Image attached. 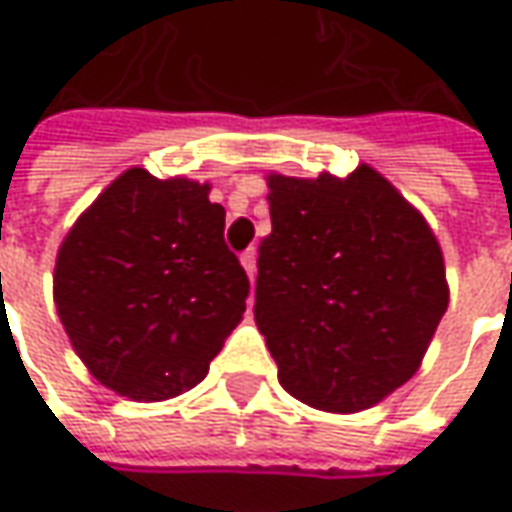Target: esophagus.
<instances>
[{
    "instance_id": "34e87169",
    "label": "esophagus",
    "mask_w": 512,
    "mask_h": 512,
    "mask_svg": "<svg viewBox=\"0 0 512 512\" xmlns=\"http://www.w3.org/2000/svg\"><path fill=\"white\" fill-rule=\"evenodd\" d=\"M256 259H259L256 248H248L242 253V267H245V273H248L250 281H256Z\"/></svg>"
}]
</instances>
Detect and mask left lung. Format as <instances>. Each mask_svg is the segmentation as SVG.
I'll return each mask as SVG.
<instances>
[{"label":"left lung","instance_id":"8db88e82","mask_svg":"<svg viewBox=\"0 0 512 512\" xmlns=\"http://www.w3.org/2000/svg\"><path fill=\"white\" fill-rule=\"evenodd\" d=\"M264 180L273 231L259 248L256 327L279 383L329 414L377 406L417 375L448 310L440 242L369 163Z\"/></svg>","mask_w":512,"mask_h":512}]
</instances>
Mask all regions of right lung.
<instances>
[{
    "label": "right lung",
    "instance_id": "add662e5",
    "mask_svg": "<svg viewBox=\"0 0 512 512\" xmlns=\"http://www.w3.org/2000/svg\"><path fill=\"white\" fill-rule=\"evenodd\" d=\"M208 194L211 183L126 168L58 248L53 301L72 349L135 403L194 389L245 315L250 281Z\"/></svg>",
    "mask_w": 512,
    "mask_h": 512
}]
</instances>
